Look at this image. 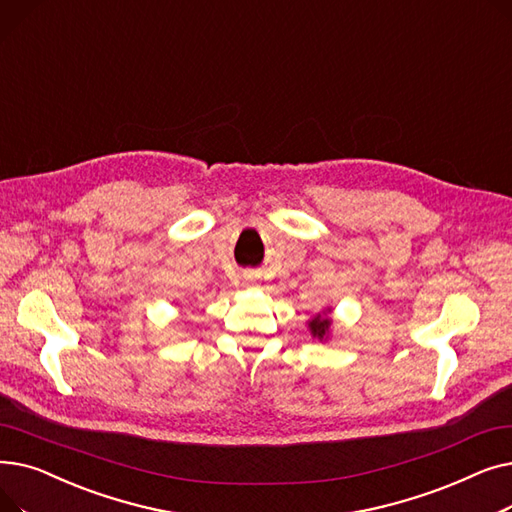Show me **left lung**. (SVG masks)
Segmentation results:
<instances>
[{"label":"left lung","instance_id":"8db88e82","mask_svg":"<svg viewBox=\"0 0 512 512\" xmlns=\"http://www.w3.org/2000/svg\"><path fill=\"white\" fill-rule=\"evenodd\" d=\"M330 324H332V321H330L328 317L317 315V317L311 321V324H309V328H311L313 336L324 338V336H328V332H330Z\"/></svg>","mask_w":512,"mask_h":512}]
</instances>
